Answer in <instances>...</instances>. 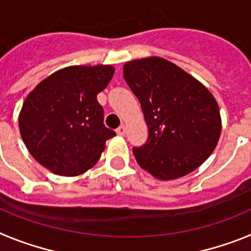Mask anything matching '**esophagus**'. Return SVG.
Returning <instances> with one entry per match:
<instances>
[{
  "label": "esophagus",
  "mask_w": 251,
  "mask_h": 251,
  "mask_svg": "<svg viewBox=\"0 0 251 251\" xmlns=\"http://www.w3.org/2000/svg\"><path fill=\"white\" fill-rule=\"evenodd\" d=\"M117 134H118V136H124V134H126V126H123V124H122L121 127L117 129Z\"/></svg>",
  "instance_id": "1"
}]
</instances>
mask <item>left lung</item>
Segmentation results:
<instances>
[{
  "mask_svg": "<svg viewBox=\"0 0 251 251\" xmlns=\"http://www.w3.org/2000/svg\"><path fill=\"white\" fill-rule=\"evenodd\" d=\"M123 75L148 126L147 142L133 148L138 165L163 181L200 167L220 138L221 117L214 95L162 57L128 61Z\"/></svg>",
  "mask_w": 251,
  "mask_h": 251,
  "instance_id": "obj_1",
  "label": "left lung"
}]
</instances>
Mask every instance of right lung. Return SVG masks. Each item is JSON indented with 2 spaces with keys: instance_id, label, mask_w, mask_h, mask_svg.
<instances>
[{
  "instance_id": "add662e5",
  "label": "right lung",
  "mask_w": 251,
  "mask_h": 251,
  "mask_svg": "<svg viewBox=\"0 0 251 251\" xmlns=\"http://www.w3.org/2000/svg\"><path fill=\"white\" fill-rule=\"evenodd\" d=\"M114 74L112 65L68 66L26 97L19 115L22 141L40 165L60 176H79L99 161L115 136L104 126L97 95Z\"/></svg>"
}]
</instances>
